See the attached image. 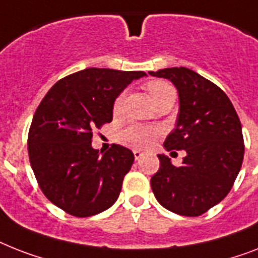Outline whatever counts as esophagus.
Returning <instances> with one entry per match:
<instances>
[{
  "label": "esophagus",
  "instance_id": "esophagus-1",
  "mask_svg": "<svg viewBox=\"0 0 258 258\" xmlns=\"http://www.w3.org/2000/svg\"><path fill=\"white\" fill-rule=\"evenodd\" d=\"M143 152H142V151H139V150H134V156H135V160H139L140 158H142V156H143Z\"/></svg>",
  "mask_w": 258,
  "mask_h": 258
}]
</instances>
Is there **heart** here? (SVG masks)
<instances>
[{"label": "heart", "mask_w": 258, "mask_h": 258, "mask_svg": "<svg viewBox=\"0 0 258 258\" xmlns=\"http://www.w3.org/2000/svg\"><path fill=\"white\" fill-rule=\"evenodd\" d=\"M147 90L154 102L156 99H159L162 95H164L165 93L175 91L172 86L169 85L168 82L164 81L148 82ZM122 104L123 94H120V95L116 96V99H115L114 102V106H112L114 112H119L120 108H122ZM156 135H158V131L155 128H152V127H148V125L143 124H133L123 130L122 133H120V135H119V138H120V142L127 144V146H131V147L135 148H146L154 143Z\"/></svg>", "instance_id": "1"}]
</instances>
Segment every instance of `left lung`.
<instances>
[{
  "label": "left lung",
  "mask_w": 258,
  "mask_h": 258,
  "mask_svg": "<svg viewBox=\"0 0 258 258\" xmlns=\"http://www.w3.org/2000/svg\"><path fill=\"white\" fill-rule=\"evenodd\" d=\"M150 74L176 86L179 116L164 147L187 152L180 167L168 156L158 155L160 168L151 177V188L165 209L181 216H200L229 194L240 172L241 123L227 94L194 70L169 68Z\"/></svg>",
  "instance_id": "obj_1"
}]
</instances>
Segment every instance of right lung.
<instances>
[{"label": "right lung", "mask_w": 258, "mask_h": 258, "mask_svg": "<svg viewBox=\"0 0 258 258\" xmlns=\"http://www.w3.org/2000/svg\"><path fill=\"white\" fill-rule=\"evenodd\" d=\"M144 71L90 68L68 75L47 91L31 120L27 151L39 188L75 217L94 216L118 199L133 151L112 144L102 155L93 131L112 120L116 96Z\"/></svg>", "instance_id": "right-lung-1"}]
</instances>
